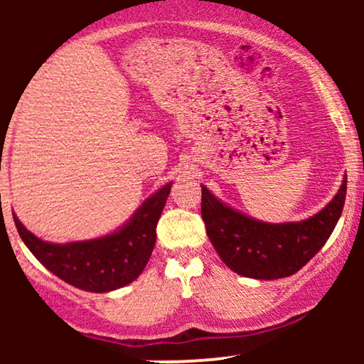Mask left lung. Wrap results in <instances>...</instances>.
Masks as SVG:
<instances>
[{
  "mask_svg": "<svg viewBox=\"0 0 364 364\" xmlns=\"http://www.w3.org/2000/svg\"><path fill=\"white\" fill-rule=\"evenodd\" d=\"M348 178L318 214L303 223L265 224L232 210L202 186V219L215 252L232 272L252 279H282L320 252L342 214Z\"/></svg>",
  "mask_w": 364,
  "mask_h": 364,
  "instance_id": "obj_1",
  "label": "left lung"
}]
</instances>
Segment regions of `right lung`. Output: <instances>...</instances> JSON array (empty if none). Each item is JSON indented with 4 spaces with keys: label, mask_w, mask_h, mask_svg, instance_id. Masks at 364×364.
I'll return each instance as SVG.
<instances>
[{
    "label": "right lung",
    "mask_w": 364,
    "mask_h": 364,
    "mask_svg": "<svg viewBox=\"0 0 364 364\" xmlns=\"http://www.w3.org/2000/svg\"><path fill=\"white\" fill-rule=\"evenodd\" d=\"M171 185L162 186L144 202L118 232L92 241L68 245L46 243L23 228L14 215L16 231L27 248L48 270L78 289L107 292L135 281L144 272L154 245L156 228Z\"/></svg>",
    "instance_id": "obj_1"
}]
</instances>
